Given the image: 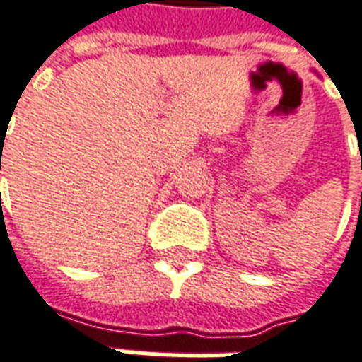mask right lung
<instances>
[{
  "label": "right lung",
  "instance_id": "add662e5",
  "mask_svg": "<svg viewBox=\"0 0 362 362\" xmlns=\"http://www.w3.org/2000/svg\"><path fill=\"white\" fill-rule=\"evenodd\" d=\"M0 168H1V166H0Z\"/></svg>",
  "mask_w": 362,
  "mask_h": 362
}]
</instances>
